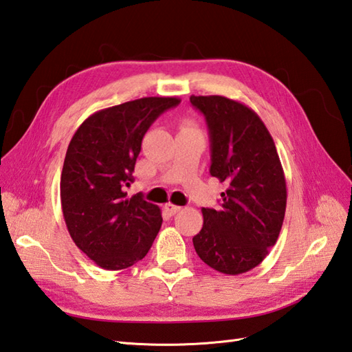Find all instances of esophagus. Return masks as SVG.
I'll return each mask as SVG.
<instances>
[{"mask_svg": "<svg viewBox=\"0 0 352 352\" xmlns=\"http://www.w3.org/2000/svg\"><path fill=\"white\" fill-rule=\"evenodd\" d=\"M164 210H166L169 214H175V213H178V212L182 210V207L168 203V204H164Z\"/></svg>", "mask_w": 352, "mask_h": 352, "instance_id": "34e87169", "label": "esophagus"}]
</instances>
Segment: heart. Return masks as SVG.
Listing matches in <instances>:
<instances>
[{
    "label": "heart",
    "mask_w": 352,
    "mask_h": 352,
    "mask_svg": "<svg viewBox=\"0 0 352 352\" xmlns=\"http://www.w3.org/2000/svg\"><path fill=\"white\" fill-rule=\"evenodd\" d=\"M184 126H189V125H184Z\"/></svg>",
    "instance_id": "b5f03b06"
}]
</instances>
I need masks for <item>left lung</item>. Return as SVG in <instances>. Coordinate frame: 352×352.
I'll list each match as a JSON object with an SVG mask.
<instances>
[{
    "instance_id": "1",
    "label": "left lung",
    "mask_w": 352,
    "mask_h": 352,
    "mask_svg": "<svg viewBox=\"0 0 352 352\" xmlns=\"http://www.w3.org/2000/svg\"><path fill=\"white\" fill-rule=\"evenodd\" d=\"M210 134V174L227 190L222 204L203 208L204 223L192 239L214 271L239 275L258 266L280 236L287 189L274 139L258 115L221 95L190 96Z\"/></svg>"
}]
</instances>
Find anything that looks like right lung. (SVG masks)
Masks as SVG:
<instances>
[{
    "instance_id": "add662e5",
    "label": "right lung",
    "mask_w": 352,
    "mask_h": 352,
    "mask_svg": "<svg viewBox=\"0 0 352 352\" xmlns=\"http://www.w3.org/2000/svg\"><path fill=\"white\" fill-rule=\"evenodd\" d=\"M175 96H146L95 111L78 126L66 151L60 199L72 241L107 271L146 256L162 227V212L142 193L126 197L142 139Z\"/></svg>"
}]
</instances>
